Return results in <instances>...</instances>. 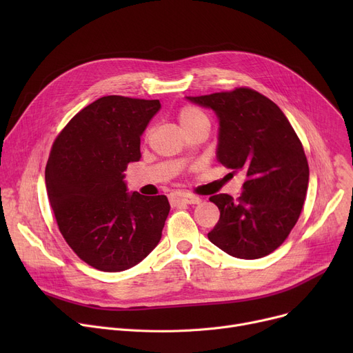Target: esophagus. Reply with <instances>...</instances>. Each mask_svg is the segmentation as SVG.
I'll return each mask as SVG.
<instances>
[{
    "label": "esophagus",
    "mask_w": 353,
    "mask_h": 353,
    "mask_svg": "<svg viewBox=\"0 0 353 353\" xmlns=\"http://www.w3.org/2000/svg\"><path fill=\"white\" fill-rule=\"evenodd\" d=\"M170 201L172 205H180V203H184V205H197V203H200V199L189 193H173L170 194Z\"/></svg>",
    "instance_id": "obj_1"
}]
</instances>
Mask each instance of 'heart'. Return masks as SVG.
I'll list each match as a JSON object with an SVG mask.
<instances>
[{
  "instance_id": "1",
  "label": "heart",
  "mask_w": 353,
  "mask_h": 353,
  "mask_svg": "<svg viewBox=\"0 0 353 353\" xmlns=\"http://www.w3.org/2000/svg\"><path fill=\"white\" fill-rule=\"evenodd\" d=\"M201 121H209L208 117L201 113V111L196 107H192V105H186L183 107L180 111H179V123L180 125L183 127V130H188L190 127H193L194 124L197 123H201Z\"/></svg>"
}]
</instances>
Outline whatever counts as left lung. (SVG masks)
Instances as JSON below:
<instances>
[{
    "instance_id": "obj_1",
    "label": "left lung",
    "mask_w": 353,
    "mask_h": 353,
    "mask_svg": "<svg viewBox=\"0 0 353 353\" xmlns=\"http://www.w3.org/2000/svg\"><path fill=\"white\" fill-rule=\"evenodd\" d=\"M219 120L216 157L246 176L242 194H214L220 210L208 233L213 245L237 259H261L279 248L298 221L309 184L301 140L272 100L250 88L186 97Z\"/></svg>"
}]
</instances>
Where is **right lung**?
<instances>
[{
    "instance_id": "1",
    "label": "right lung",
    "mask_w": 353,
    "mask_h": 353,
    "mask_svg": "<svg viewBox=\"0 0 353 353\" xmlns=\"http://www.w3.org/2000/svg\"><path fill=\"white\" fill-rule=\"evenodd\" d=\"M160 107L159 100L101 97L74 116L52 144L46 188L55 220L68 246L99 270L136 266L161 239L169 200L128 193L124 181Z\"/></svg>"
}]
</instances>
